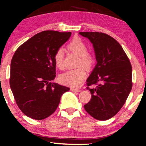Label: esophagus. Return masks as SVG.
Returning <instances> with one entry per match:
<instances>
[{
    "mask_svg": "<svg viewBox=\"0 0 146 146\" xmlns=\"http://www.w3.org/2000/svg\"><path fill=\"white\" fill-rule=\"evenodd\" d=\"M70 90L72 92H79L81 91L80 89H78V88H72L70 89Z\"/></svg>",
    "mask_w": 146,
    "mask_h": 146,
    "instance_id": "1",
    "label": "esophagus"
}]
</instances>
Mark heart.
I'll return each instance as SVG.
<instances>
[{
  "label": "heart",
  "instance_id": "b5f03b06",
  "mask_svg": "<svg viewBox=\"0 0 146 146\" xmlns=\"http://www.w3.org/2000/svg\"><path fill=\"white\" fill-rule=\"evenodd\" d=\"M68 49L79 56L78 66H84L90 68L95 62L94 54L88 51L87 44L83 40L79 37H75L70 42L67 46ZM64 54L62 48H60L55 52L54 60L58 68L62 69L64 66ZM87 71L84 68L81 66L76 69H72L66 71L60 75L59 80L62 84L72 87H78L82 84L86 76Z\"/></svg>",
  "mask_w": 146,
  "mask_h": 146
}]
</instances>
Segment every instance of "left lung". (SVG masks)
<instances>
[{
  "label": "left lung",
  "instance_id": "1",
  "mask_svg": "<svg viewBox=\"0 0 146 146\" xmlns=\"http://www.w3.org/2000/svg\"><path fill=\"white\" fill-rule=\"evenodd\" d=\"M79 34L92 43L97 60L86 80L87 90L90 92L92 98L84 108L95 119L106 120L120 110L130 93L132 88L130 61L118 42L108 35L98 32Z\"/></svg>",
  "mask_w": 146,
  "mask_h": 146
}]
</instances>
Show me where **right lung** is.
<instances>
[{
  "label": "right lung",
  "mask_w": 146,
  "mask_h": 146,
  "mask_svg": "<svg viewBox=\"0 0 146 146\" xmlns=\"http://www.w3.org/2000/svg\"><path fill=\"white\" fill-rule=\"evenodd\" d=\"M71 36V32L45 31L20 46L11 64L10 86L20 110L40 120L57 109L62 95L70 88L52 83L56 77L54 55Z\"/></svg>",
  "instance_id": "1"
}]
</instances>
